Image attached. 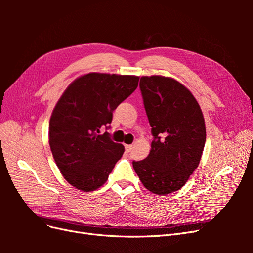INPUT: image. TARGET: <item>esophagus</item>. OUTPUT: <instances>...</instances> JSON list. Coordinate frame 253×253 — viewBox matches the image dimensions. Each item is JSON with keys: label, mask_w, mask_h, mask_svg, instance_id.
<instances>
[{"label": "esophagus", "mask_w": 253, "mask_h": 253, "mask_svg": "<svg viewBox=\"0 0 253 253\" xmlns=\"http://www.w3.org/2000/svg\"><path fill=\"white\" fill-rule=\"evenodd\" d=\"M133 149V145L132 144H126V152H131Z\"/></svg>", "instance_id": "34e87169"}]
</instances>
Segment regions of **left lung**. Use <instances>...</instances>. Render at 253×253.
<instances>
[{"label": "left lung", "instance_id": "left-lung-1", "mask_svg": "<svg viewBox=\"0 0 253 253\" xmlns=\"http://www.w3.org/2000/svg\"><path fill=\"white\" fill-rule=\"evenodd\" d=\"M139 87L153 141L148 157L133 168L152 193L169 194L182 188L201 162L204 116L191 91L172 78L143 76Z\"/></svg>", "mask_w": 253, "mask_h": 253}]
</instances>
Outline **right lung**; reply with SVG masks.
Here are the masks:
<instances>
[{
    "mask_svg": "<svg viewBox=\"0 0 253 253\" xmlns=\"http://www.w3.org/2000/svg\"><path fill=\"white\" fill-rule=\"evenodd\" d=\"M139 77L89 73L70 84L49 120V145L63 177L89 192L103 186L125 147L100 128L110 127L113 112L138 86Z\"/></svg>",
    "mask_w": 253,
    "mask_h": 253,
    "instance_id": "right-lung-1",
    "label": "right lung"
}]
</instances>
